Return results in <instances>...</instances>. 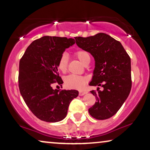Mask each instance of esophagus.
<instances>
[{
    "mask_svg": "<svg viewBox=\"0 0 150 150\" xmlns=\"http://www.w3.org/2000/svg\"><path fill=\"white\" fill-rule=\"evenodd\" d=\"M87 93V91H80L79 94V96H82L85 95V94H86Z\"/></svg>",
    "mask_w": 150,
    "mask_h": 150,
    "instance_id": "obj_1",
    "label": "esophagus"
}]
</instances>
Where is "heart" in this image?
Masks as SVG:
<instances>
[{
  "label": "heart",
  "instance_id": "obj_1",
  "mask_svg": "<svg viewBox=\"0 0 150 150\" xmlns=\"http://www.w3.org/2000/svg\"><path fill=\"white\" fill-rule=\"evenodd\" d=\"M74 54L84 65H86L90 62L89 54L85 50H77L75 51ZM68 56L65 53H63L59 57L57 62V68L63 74L66 73L68 67ZM87 83V78L82 76L69 75L64 79L65 86L67 89H83Z\"/></svg>",
  "mask_w": 150,
  "mask_h": 150
}]
</instances>
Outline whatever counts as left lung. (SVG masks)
<instances>
[{
	"label": "left lung",
	"mask_w": 150,
	"mask_h": 150,
	"mask_svg": "<svg viewBox=\"0 0 150 150\" xmlns=\"http://www.w3.org/2000/svg\"><path fill=\"white\" fill-rule=\"evenodd\" d=\"M77 46L91 53L95 69L89 85L104 88L91 91L96 103L89 112L96 120H103L117 113L126 101L132 87L130 57L119 41L100 33L93 36L76 37Z\"/></svg>",
	"instance_id": "1"
}]
</instances>
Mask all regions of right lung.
<instances>
[{
  "label": "right lung",
  "mask_w": 150,
  "mask_h": 150,
  "mask_svg": "<svg viewBox=\"0 0 150 150\" xmlns=\"http://www.w3.org/2000/svg\"><path fill=\"white\" fill-rule=\"evenodd\" d=\"M74 44L72 38L42 37L28 46L20 61V93L30 111L44 122L63 120L71 100L79 96L76 90H54L52 87L53 83H63L57 62L65 49Z\"/></svg>",
  "instance_id": "add662e5"
}]
</instances>
